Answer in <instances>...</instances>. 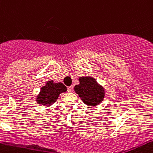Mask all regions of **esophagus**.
I'll list each match as a JSON object with an SVG mask.
<instances>
[{
    "label": "esophagus",
    "instance_id": "34e87169",
    "mask_svg": "<svg viewBox=\"0 0 153 153\" xmlns=\"http://www.w3.org/2000/svg\"><path fill=\"white\" fill-rule=\"evenodd\" d=\"M73 85H70V86H69L68 88V91L69 93H71V92H73Z\"/></svg>",
    "mask_w": 153,
    "mask_h": 153
}]
</instances>
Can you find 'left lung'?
Masks as SVG:
<instances>
[{
  "label": "left lung",
  "mask_w": 153,
  "mask_h": 153,
  "mask_svg": "<svg viewBox=\"0 0 153 153\" xmlns=\"http://www.w3.org/2000/svg\"><path fill=\"white\" fill-rule=\"evenodd\" d=\"M78 80L80 83L75 85L74 90L83 103L90 107L100 105L105 96L104 87L93 77L82 76Z\"/></svg>",
  "instance_id": "8db88e82"
}]
</instances>
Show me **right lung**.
Returning <instances> with one entry per match:
<instances>
[{
	"label": "right lung",
	"instance_id": "1",
	"mask_svg": "<svg viewBox=\"0 0 153 153\" xmlns=\"http://www.w3.org/2000/svg\"><path fill=\"white\" fill-rule=\"evenodd\" d=\"M66 91L67 87L62 83L48 80L44 86L41 87V91L36 97V102L44 107H49L56 102L60 94Z\"/></svg>",
	"mask_w": 153,
	"mask_h": 153
}]
</instances>
